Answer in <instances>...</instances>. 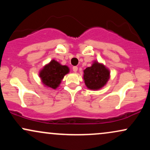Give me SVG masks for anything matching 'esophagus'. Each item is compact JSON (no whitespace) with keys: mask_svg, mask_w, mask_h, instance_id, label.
Listing matches in <instances>:
<instances>
[{"mask_svg":"<svg viewBox=\"0 0 150 150\" xmlns=\"http://www.w3.org/2000/svg\"><path fill=\"white\" fill-rule=\"evenodd\" d=\"M77 70H78V68H77V66H73V72H75V73H76V72L77 71Z\"/></svg>","mask_w":150,"mask_h":150,"instance_id":"34e87169","label":"esophagus"}]
</instances>
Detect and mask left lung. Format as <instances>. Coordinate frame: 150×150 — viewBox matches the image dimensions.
I'll use <instances>...</instances> for the list:
<instances>
[{
  "instance_id": "obj_1",
  "label": "left lung",
  "mask_w": 150,
  "mask_h": 150,
  "mask_svg": "<svg viewBox=\"0 0 150 150\" xmlns=\"http://www.w3.org/2000/svg\"><path fill=\"white\" fill-rule=\"evenodd\" d=\"M83 79L86 87L90 90L102 89L109 80L110 70L103 63L97 61H93L90 67L83 70Z\"/></svg>"
}]
</instances>
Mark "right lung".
Returning a JSON list of instances; mask_svg holds the SVG:
<instances>
[{"mask_svg": "<svg viewBox=\"0 0 150 150\" xmlns=\"http://www.w3.org/2000/svg\"><path fill=\"white\" fill-rule=\"evenodd\" d=\"M69 72V67L61 65L58 61L53 59L39 70V76L44 87L56 89L61 85L65 75Z\"/></svg>", "mask_w": 150, "mask_h": 150, "instance_id": "add662e5", "label": "right lung"}]
</instances>
